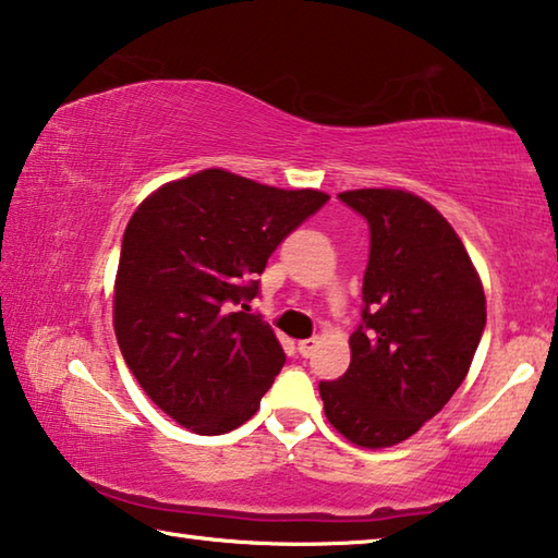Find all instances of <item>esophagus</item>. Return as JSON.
I'll list each match as a JSON object with an SVG mask.
<instances>
[{
  "label": "esophagus",
  "mask_w": 558,
  "mask_h": 558,
  "mask_svg": "<svg viewBox=\"0 0 558 558\" xmlns=\"http://www.w3.org/2000/svg\"><path fill=\"white\" fill-rule=\"evenodd\" d=\"M315 347H317V339H302V342H298V352L300 356H310L315 352Z\"/></svg>",
  "instance_id": "esophagus-1"
}]
</instances>
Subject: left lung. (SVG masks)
<instances>
[{"instance_id": "8db88e82", "label": "left lung", "mask_w": 558, "mask_h": 558, "mask_svg": "<svg viewBox=\"0 0 558 558\" xmlns=\"http://www.w3.org/2000/svg\"><path fill=\"white\" fill-rule=\"evenodd\" d=\"M339 202L369 223L362 325L352 362L319 381L327 421L362 448H389L430 421L468 376L485 332V290L452 226L401 189Z\"/></svg>"}]
</instances>
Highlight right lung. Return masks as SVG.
Returning a JSON list of instances; mask_svg holds the SVG:
<instances>
[{
	"label": "right lung",
	"instance_id": "add662e5",
	"mask_svg": "<svg viewBox=\"0 0 558 558\" xmlns=\"http://www.w3.org/2000/svg\"><path fill=\"white\" fill-rule=\"evenodd\" d=\"M329 202L204 169L159 186L122 235L112 323L122 359L179 426L221 436L258 411L286 352L248 302L270 253Z\"/></svg>",
	"mask_w": 558,
	"mask_h": 558
}]
</instances>
